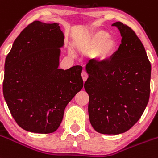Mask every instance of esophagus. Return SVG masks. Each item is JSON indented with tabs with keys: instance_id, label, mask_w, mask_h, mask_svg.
Here are the masks:
<instances>
[{
	"instance_id": "obj_1",
	"label": "esophagus",
	"mask_w": 158,
	"mask_h": 158,
	"mask_svg": "<svg viewBox=\"0 0 158 158\" xmlns=\"http://www.w3.org/2000/svg\"><path fill=\"white\" fill-rule=\"evenodd\" d=\"M82 78H83V82H85V81L87 79V78H88V75H87V73L86 72V71H83V72H82Z\"/></svg>"
}]
</instances>
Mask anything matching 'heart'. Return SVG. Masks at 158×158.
Here are the masks:
<instances>
[{"mask_svg": "<svg viewBox=\"0 0 158 158\" xmlns=\"http://www.w3.org/2000/svg\"><path fill=\"white\" fill-rule=\"evenodd\" d=\"M110 36L107 31L103 30L94 31L81 42V48L87 52H94V57L98 62H107L118 50L117 41Z\"/></svg>", "mask_w": 158, "mask_h": 158, "instance_id": "1", "label": "heart"}]
</instances>
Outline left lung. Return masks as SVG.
<instances>
[{
    "label": "left lung",
    "instance_id": "1",
    "mask_svg": "<svg viewBox=\"0 0 158 158\" xmlns=\"http://www.w3.org/2000/svg\"><path fill=\"white\" fill-rule=\"evenodd\" d=\"M122 44L111 60L86 65L88 79V114L93 128L100 134H119L140 119L149 98L151 64L136 33L122 22H115Z\"/></svg>",
    "mask_w": 158,
    "mask_h": 158
}]
</instances>
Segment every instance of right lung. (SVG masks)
Wrapping results in <instances>:
<instances>
[{
    "label": "right lung",
    "instance_id": "add662e5",
    "mask_svg": "<svg viewBox=\"0 0 158 158\" xmlns=\"http://www.w3.org/2000/svg\"><path fill=\"white\" fill-rule=\"evenodd\" d=\"M64 42L59 24L35 20L20 32L5 59L4 98L27 131L55 132L68 102L83 88L81 66L58 68Z\"/></svg>",
    "mask_w": 158,
    "mask_h": 158
}]
</instances>
